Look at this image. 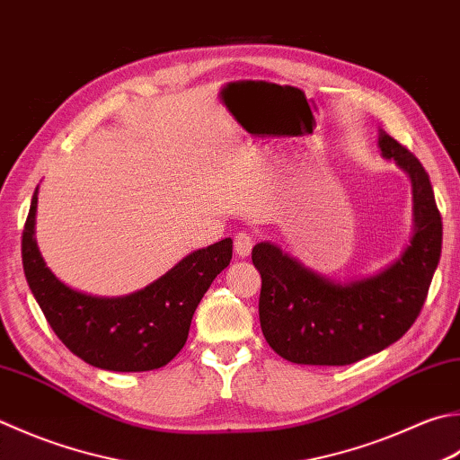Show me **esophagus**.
Listing matches in <instances>:
<instances>
[{"instance_id":"obj_1","label":"esophagus","mask_w":460,"mask_h":460,"mask_svg":"<svg viewBox=\"0 0 460 460\" xmlns=\"http://www.w3.org/2000/svg\"><path fill=\"white\" fill-rule=\"evenodd\" d=\"M233 245H235V253L239 257H249L251 249H253V235L247 231H241L235 235V239H233Z\"/></svg>"}]
</instances>
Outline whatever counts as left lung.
Returning <instances> with one entry per match:
<instances>
[{"instance_id": "left-lung-1", "label": "left lung", "mask_w": 460, "mask_h": 460, "mask_svg": "<svg viewBox=\"0 0 460 460\" xmlns=\"http://www.w3.org/2000/svg\"><path fill=\"white\" fill-rule=\"evenodd\" d=\"M383 157L412 183L415 233L379 275L332 283L271 243L253 247L261 273V331L277 355L296 365H350L399 341L417 321L440 259L443 221L429 173L412 153L381 131Z\"/></svg>"}]
</instances>
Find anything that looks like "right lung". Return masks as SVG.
<instances>
[{"mask_svg":"<svg viewBox=\"0 0 460 460\" xmlns=\"http://www.w3.org/2000/svg\"><path fill=\"white\" fill-rule=\"evenodd\" d=\"M38 189L22 235L27 285L49 327L71 353L97 368L141 373L165 367L183 349L193 313L213 279L229 265L233 241L193 251L146 289L92 296L63 285L45 267L33 237Z\"/></svg>","mask_w":460,"mask_h":460,"instance_id":"obj_1","label":"right lung"}]
</instances>
